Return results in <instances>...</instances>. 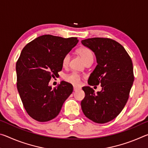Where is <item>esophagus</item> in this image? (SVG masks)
Here are the masks:
<instances>
[{"label": "esophagus", "mask_w": 148, "mask_h": 148, "mask_svg": "<svg viewBox=\"0 0 148 148\" xmlns=\"http://www.w3.org/2000/svg\"><path fill=\"white\" fill-rule=\"evenodd\" d=\"M73 89H74V91H77V90H78V89H80V87H77V86H74L73 87Z\"/></svg>", "instance_id": "34e87169"}]
</instances>
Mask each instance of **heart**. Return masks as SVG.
Returning a JSON list of instances; mask_svg holds the SVG:
<instances>
[{
	"mask_svg": "<svg viewBox=\"0 0 148 148\" xmlns=\"http://www.w3.org/2000/svg\"><path fill=\"white\" fill-rule=\"evenodd\" d=\"M77 53L81 56L86 63L92 61L93 60V53L91 49L87 47H82L77 49ZM71 55L67 53L64 56L62 59V64L63 66H67L69 65ZM65 81L73 85H79L81 82V76L77 72H73L71 74H69L64 76Z\"/></svg>",
	"mask_w": 148,
	"mask_h": 148,
	"instance_id": "heart-1",
	"label": "heart"
}]
</instances>
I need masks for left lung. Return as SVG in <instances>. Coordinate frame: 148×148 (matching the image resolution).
Listing matches in <instances>:
<instances>
[{
	"mask_svg": "<svg viewBox=\"0 0 148 148\" xmlns=\"http://www.w3.org/2000/svg\"><path fill=\"white\" fill-rule=\"evenodd\" d=\"M82 44L97 58L88 84L102 87L97 94L91 87H82L86 95L81 102L82 111L91 121L105 123L116 118L128 101L134 82L132 60L123 46L112 39L92 38L83 40Z\"/></svg>",
	"mask_w": 148,
	"mask_h": 148,
	"instance_id": "left-lung-1",
	"label": "left lung"
}]
</instances>
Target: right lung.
Instances as JSON below:
<instances>
[{"mask_svg": "<svg viewBox=\"0 0 148 148\" xmlns=\"http://www.w3.org/2000/svg\"><path fill=\"white\" fill-rule=\"evenodd\" d=\"M76 37L64 38L42 35L27 44L16 62L17 88L30 116L46 122L58 116L73 86L62 81L57 88L49 86L62 69V59L76 46Z\"/></svg>", "mask_w": 148, "mask_h": 148, "instance_id": "right-lung-1", "label": "right lung"}]
</instances>
